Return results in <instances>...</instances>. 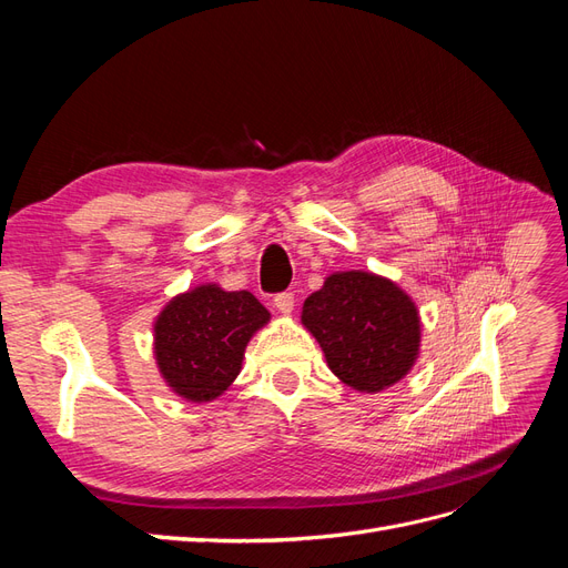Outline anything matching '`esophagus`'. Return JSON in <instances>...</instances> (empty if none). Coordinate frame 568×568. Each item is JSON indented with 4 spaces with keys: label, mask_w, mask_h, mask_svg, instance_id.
I'll return each instance as SVG.
<instances>
[{
    "label": "esophagus",
    "mask_w": 568,
    "mask_h": 568,
    "mask_svg": "<svg viewBox=\"0 0 568 568\" xmlns=\"http://www.w3.org/2000/svg\"><path fill=\"white\" fill-rule=\"evenodd\" d=\"M274 307H277L282 315L294 313V294H288V291H284V294H277V296H274Z\"/></svg>",
    "instance_id": "obj_1"
}]
</instances>
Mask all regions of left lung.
Segmentation results:
<instances>
[{"mask_svg": "<svg viewBox=\"0 0 568 568\" xmlns=\"http://www.w3.org/2000/svg\"><path fill=\"white\" fill-rule=\"evenodd\" d=\"M301 322L317 338L329 369L355 390L379 393L398 384L419 357L417 305L379 274H329L305 298Z\"/></svg>", "mask_w": 568, "mask_h": 568, "instance_id": "8db88e82", "label": "left lung"}]
</instances>
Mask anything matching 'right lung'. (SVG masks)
I'll use <instances>...</instances> for the list:
<instances>
[{
  "instance_id": "add662e5",
  "label": "right lung",
  "mask_w": 568,
  "mask_h": 568,
  "mask_svg": "<svg viewBox=\"0 0 568 568\" xmlns=\"http://www.w3.org/2000/svg\"><path fill=\"white\" fill-rule=\"evenodd\" d=\"M267 322L270 313L251 291L189 288L153 322L159 372L180 398L211 403L232 386L251 336Z\"/></svg>"
}]
</instances>
